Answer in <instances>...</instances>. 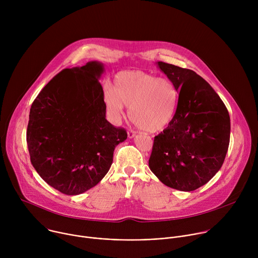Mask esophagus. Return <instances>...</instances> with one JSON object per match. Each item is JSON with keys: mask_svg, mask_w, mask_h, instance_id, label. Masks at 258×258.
<instances>
[{"mask_svg": "<svg viewBox=\"0 0 258 258\" xmlns=\"http://www.w3.org/2000/svg\"><path fill=\"white\" fill-rule=\"evenodd\" d=\"M127 136H128V138H130V139H133V138L136 136V133H135L133 130H128V132H127Z\"/></svg>", "mask_w": 258, "mask_h": 258, "instance_id": "obj_1", "label": "esophagus"}]
</instances>
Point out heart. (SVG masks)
I'll use <instances>...</instances> for the list:
<instances>
[{
  "instance_id": "1",
  "label": "heart",
  "mask_w": 258,
  "mask_h": 258,
  "mask_svg": "<svg viewBox=\"0 0 258 258\" xmlns=\"http://www.w3.org/2000/svg\"><path fill=\"white\" fill-rule=\"evenodd\" d=\"M177 102L178 91L170 80L141 70L117 73L113 90H104V103L110 113L120 116L124 105L130 108L131 120L149 133L163 131L171 123Z\"/></svg>"
}]
</instances>
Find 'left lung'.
Listing matches in <instances>:
<instances>
[{
	"mask_svg": "<svg viewBox=\"0 0 258 258\" xmlns=\"http://www.w3.org/2000/svg\"><path fill=\"white\" fill-rule=\"evenodd\" d=\"M157 64L179 94L173 120L154 138L149 167L165 186L194 191L225 161L230 115L222 99L195 71L161 61Z\"/></svg>",
	"mask_w": 258,
	"mask_h": 258,
	"instance_id": "1",
	"label": "left lung"
}]
</instances>
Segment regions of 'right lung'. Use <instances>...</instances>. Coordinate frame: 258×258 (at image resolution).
<instances>
[{
    "mask_svg": "<svg viewBox=\"0 0 258 258\" xmlns=\"http://www.w3.org/2000/svg\"><path fill=\"white\" fill-rule=\"evenodd\" d=\"M102 63L88 62L55 76L31 105L26 131L30 161L40 176L66 195H79L105 176L127 133L106 119L99 79Z\"/></svg>",
    "mask_w": 258,
    "mask_h": 258,
    "instance_id": "add662e5",
    "label": "right lung"
}]
</instances>
